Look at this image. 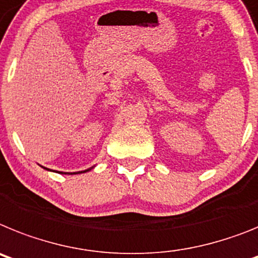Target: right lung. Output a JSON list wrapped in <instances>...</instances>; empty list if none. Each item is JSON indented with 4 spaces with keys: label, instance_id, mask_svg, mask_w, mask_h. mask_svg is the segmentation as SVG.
<instances>
[{
    "label": "right lung",
    "instance_id": "right-lung-1",
    "mask_svg": "<svg viewBox=\"0 0 258 258\" xmlns=\"http://www.w3.org/2000/svg\"><path fill=\"white\" fill-rule=\"evenodd\" d=\"M88 170H91V169H88ZM88 170H84V171H82V172H86V171H88ZM80 172V171H79Z\"/></svg>",
    "mask_w": 258,
    "mask_h": 258
}]
</instances>
